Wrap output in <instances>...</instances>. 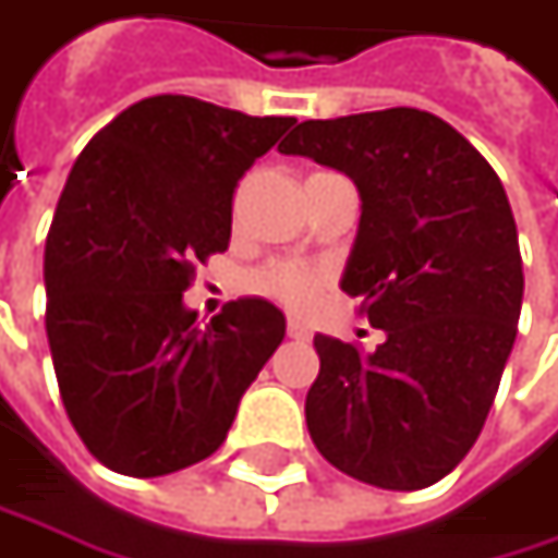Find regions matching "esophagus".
<instances>
[{
  "label": "esophagus",
  "instance_id": "obj_1",
  "mask_svg": "<svg viewBox=\"0 0 558 558\" xmlns=\"http://www.w3.org/2000/svg\"><path fill=\"white\" fill-rule=\"evenodd\" d=\"M287 335L296 338V341H306L310 338V326L303 319H287Z\"/></svg>",
  "mask_w": 558,
  "mask_h": 558
}]
</instances>
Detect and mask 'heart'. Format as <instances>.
Listing matches in <instances>:
<instances>
[{"instance_id":"1","label":"heart","mask_w":558,"mask_h":558,"mask_svg":"<svg viewBox=\"0 0 558 558\" xmlns=\"http://www.w3.org/2000/svg\"><path fill=\"white\" fill-rule=\"evenodd\" d=\"M323 283H326L323 268H313L303 262H283V258L268 262L248 275V290H255L275 303H283L290 310H306L316 300Z\"/></svg>"}]
</instances>
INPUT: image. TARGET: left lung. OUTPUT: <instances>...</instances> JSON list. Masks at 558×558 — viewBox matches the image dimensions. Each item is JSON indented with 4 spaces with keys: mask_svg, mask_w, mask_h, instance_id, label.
Instances as JSON below:
<instances>
[{
    "mask_svg": "<svg viewBox=\"0 0 558 558\" xmlns=\"http://www.w3.org/2000/svg\"><path fill=\"white\" fill-rule=\"evenodd\" d=\"M357 184L341 290L386 341L316 335L306 428L335 470L415 492L476 444L518 338L524 268L508 194L480 149L418 108L303 121L278 146Z\"/></svg>",
    "mask_w": 558,
    "mask_h": 558,
    "instance_id": "1",
    "label": "left lung"
}]
</instances>
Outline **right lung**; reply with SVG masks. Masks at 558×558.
I'll return each mask as SVG.
<instances>
[{
	"label": "right lung",
	"mask_w": 558,
	"mask_h": 558,
	"mask_svg": "<svg viewBox=\"0 0 558 558\" xmlns=\"http://www.w3.org/2000/svg\"><path fill=\"white\" fill-rule=\"evenodd\" d=\"M293 124L153 95L76 159L44 248L47 341L66 415L108 470L153 480L207 460L283 341L262 296L201 329L181 293L227 252L239 178Z\"/></svg>",
	"instance_id": "add662e5"
}]
</instances>
